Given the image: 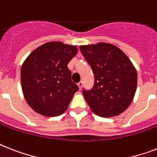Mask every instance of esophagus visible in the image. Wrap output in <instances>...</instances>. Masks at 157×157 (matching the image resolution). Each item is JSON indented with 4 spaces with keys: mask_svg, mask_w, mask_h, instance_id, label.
I'll return each instance as SVG.
<instances>
[{
    "mask_svg": "<svg viewBox=\"0 0 157 157\" xmlns=\"http://www.w3.org/2000/svg\"><path fill=\"white\" fill-rule=\"evenodd\" d=\"M77 85H78V87H79V90H81V89H82V86H83V83L81 82V81H80V82L77 84Z\"/></svg>",
    "mask_w": 157,
    "mask_h": 157,
    "instance_id": "1",
    "label": "esophagus"
}]
</instances>
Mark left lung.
I'll return each instance as SVG.
<instances>
[{
  "label": "left lung",
  "mask_w": 157,
  "mask_h": 157,
  "mask_svg": "<svg viewBox=\"0 0 157 157\" xmlns=\"http://www.w3.org/2000/svg\"><path fill=\"white\" fill-rule=\"evenodd\" d=\"M94 74V87L83 96L94 114L103 118L118 115L128 108L137 87V72L130 59L106 43L80 46Z\"/></svg>",
  "instance_id": "1"
}]
</instances>
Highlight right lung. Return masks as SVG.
<instances>
[{
  "label": "right lung",
  "mask_w": 157,
  "mask_h": 157,
  "mask_svg": "<svg viewBox=\"0 0 157 157\" xmlns=\"http://www.w3.org/2000/svg\"><path fill=\"white\" fill-rule=\"evenodd\" d=\"M77 51L76 46L48 42L25 59L21 68V90L28 105L38 114L55 117L67 110L79 89L67 67Z\"/></svg>",
  "instance_id": "1"
}]
</instances>
